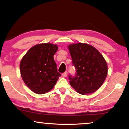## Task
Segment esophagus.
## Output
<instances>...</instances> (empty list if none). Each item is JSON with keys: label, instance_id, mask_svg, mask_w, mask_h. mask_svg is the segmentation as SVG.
I'll list each match as a JSON object with an SVG mask.
<instances>
[{"label": "esophagus", "instance_id": "esophagus-1", "mask_svg": "<svg viewBox=\"0 0 129 129\" xmlns=\"http://www.w3.org/2000/svg\"><path fill=\"white\" fill-rule=\"evenodd\" d=\"M67 76H68V72H65L62 73V76L64 77V78H66Z\"/></svg>", "mask_w": 129, "mask_h": 129}]
</instances>
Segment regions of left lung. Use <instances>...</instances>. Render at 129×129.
Wrapping results in <instances>:
<instances>
[{"label": "left lung", "mask_w": 129, "mask_h": 129, "mask_svg": "<svg viewBox=\"0 0 129 129\" xmlns=\"http://www.w3.org/2000/svg\"><path fill=\"white\" fill-rule=\"evenodd\" d=\"M76 73L69 75L70 84L82 95L96 91L107 76V62L98 50L91 45L76 43L68 46Z\"/></svg>", "instance_id": "obj_1"}]
</instances>
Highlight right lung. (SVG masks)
<instances>
[{
    "mask_svg": "<svg viewBox=\"0 0 129 129\" xmlns=\"http://www.w3.org/2000/svg\"><path fill=\"white\" fill-rule=\"evenodd\" d=\"M57 50L58 46L51 43L37 44L30 48L22 58L21 77L34 92L43 94L50 91L61 76L53 57Z\"/></svg>",
    "mask_w": 129,
    "mask_h": 129,
    "instance_id": "obj_1",
    "label": "right lung"
}]
</instances>
